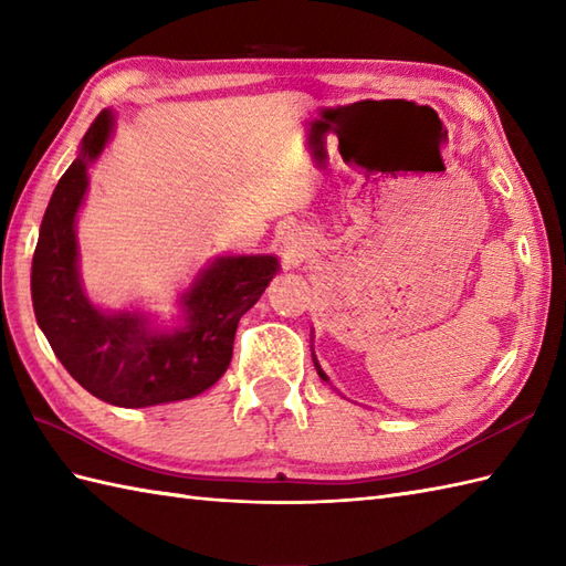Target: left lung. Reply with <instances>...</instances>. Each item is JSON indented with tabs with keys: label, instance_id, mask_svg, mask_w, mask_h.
<instances>
[{
	"label": "left lung",
	"instance_id": "left-lung-1",
	"mask_svg": "<svg viewBox=\"0 0 566 566\" xmlns=\"http://www.w3.org/2000/svg\"><path fill=\"white\" fill-rule=\"evenodd\" d=\"M318 375H321L323 379H328V377H326V375H323V371H321V367H318Z\"/></svg>",
	"mask_w": 566,
	"mask_h": 566
}]
</instances>
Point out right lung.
Wrapping results in <instances>:
<instances>
[{
  "mask_svg": "<svg viewBox=\"0 0 566 566\" xmlns=\"http://www.w3.org/2000/svg\"><path fill=\"white\" fill-rule=\"evenodd\" d=\"M109 134L112 114L102 112L45 209L31 268L35 321L72 379L97 399L124 408L191 399L231 365L238 321L280 264L272 255L216 260L182 298L185 326L170 333L148 328L136 314L99 311L80 286L75 216L87 163L99 158Z\"/></svg>",
  "mask_w": 566,
  "mask_h": 566,
  "instance_id": "add662e5",
  "label": "right lung"
}]
</instances>
